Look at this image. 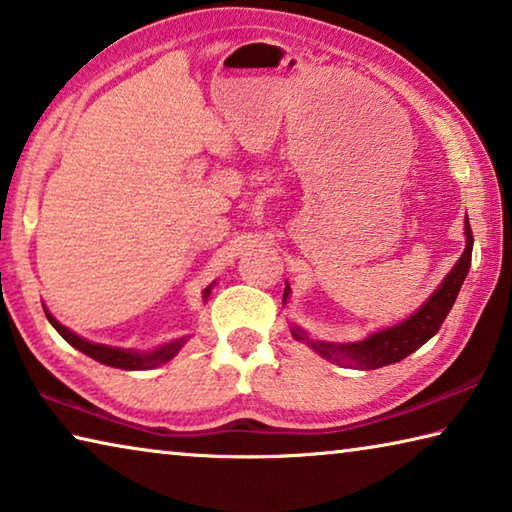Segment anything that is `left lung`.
I'll list each match as a JSON object with an SVG mask.
<instances>
[{
    "label": "left lung",
    "instance_id": "left-lung-1",
    "mask_svg": "<svg viewBox=\"0 0 512 512\" xmlns=\"http://www.w3.org/2000/svg\"><path fill=\"white\" fill-rule=\"evenodd\" d=\"M465 237L467 244L465 250L458 262L454 264L452 271L440 284L438 291L424 302V305L415 311V314L404 320V323L381 329V332L372 334L370 339L359 341V343H325V341H309L300 329H291V334L296 336L298 341H307L311 348H314L320 357H325L329 361L336 363H354V366L375 370L381 366H388V363H397L409 357L411 352L422 348L433 334L438 332L440 325L445 323V318L449 311H452L458 291H461L465 275L470 271L472 264V246H474V237H472V228L470 221H465ZM289 287L284 291V298H287Z\"/></svg>",
    "mask_w": 512,
    "mask_h": 512
}]
</instances>
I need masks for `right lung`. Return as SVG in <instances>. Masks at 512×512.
Returning <instances> with one entry per match:
<instances>
[{"label": "right lung", "mask_w": 512, "mask_h": 512, "mask_svg": "<svg viewBox=\"0 0 512 512\" xmlns=\"http://www.w3.org/2000/svg\"><path fill=\"white\" fill-rule=\"evenodd\" d=\"M210 289H205V298ZM47 320L51 325H54L56 332L63 336V339L74 345L76 350H81L83 354H88L94 361L99 363H106V366L112 368H121V370H149V368H158L162 363H167L171 357H176V352L180 350V345L185 343V339H178V341H171L167 345H162V348L153 350V352H133V350H119V348H110V345H101V343H90L81 339V336H76L74 332H69L67 327H63L58 323V320L49 314L45 309Z\"/></svg>", "instance_id": "right-lung-1"}]
</instances>
